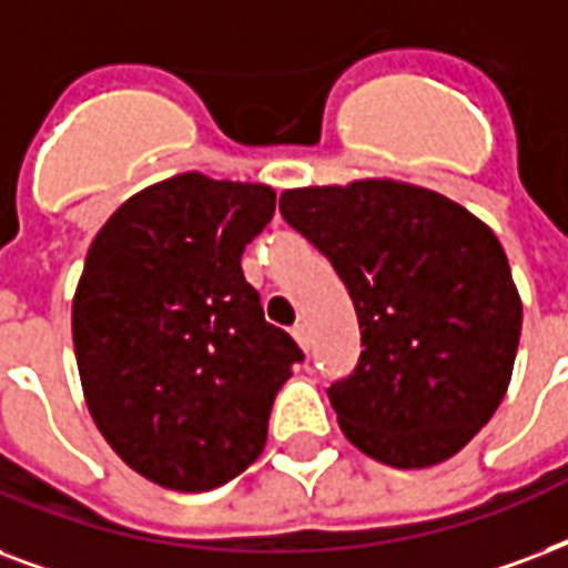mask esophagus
<instances>
[{
  "instance_id": "34e87169",
  "label": "esophagus",
  "mask_w": 568,
  "mask_h": 568,
  "mask_svg": "<svg viewBox=\"0 0 568 568\" xmlns=\"http://www.w3.org/2000/svg\"><path fill=\"white\" fill-rule=\"evenodd\" d=\"M292 336L297 339V345H301L303 352H310V342H313V339H310V327H306V324H303V322L294 324Z\"/></svg>"
}]
</instances>
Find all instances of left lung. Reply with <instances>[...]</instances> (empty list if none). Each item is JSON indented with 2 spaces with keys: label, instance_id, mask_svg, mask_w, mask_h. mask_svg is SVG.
<instances>
[{
  "label": "left lung",
  "instance_id": "obj_1",
  "mask_svg": "<svg viewBox=\"0 0 568 568\" xmlns=\"http://www.w3.org/2000/svg\"><path fill=\"white\" fill-rule=\"evenodd\" d=\"M280 214L357 310L361 361L327 389L345 438L399 470L456 456L504 402L521 336L495 232L435 190L387 179L285 190Z\"/></svg>",
  "mask_w": 568,
  "mask_h": 568
}]
</instances>
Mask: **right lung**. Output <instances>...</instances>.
<instances>
[{"mask_svg":"<svg viewBox=\"0 0 568 568\" xmlns=\"http://www.w3.org/2000/svg\"><path fill=\"white\" fill-rule=\"evenodd\" d=\"M274 207L267 184L184 172L130 196L89 246L71 315L85 405L158 486L211 491L253 465L303 361L241 271Z\"/></svg>","mask_w":568,"mask_h":568,"instance_id":"right-lung-1","label":"right lung"}]
</instances>
